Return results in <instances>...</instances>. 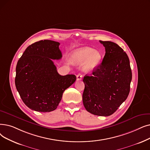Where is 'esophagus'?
<instances>
[{"label":"esophagus","mask_w":150,"mask_h":150,"mask_svg":"<svg viewBox=\"0 0 150 150\" xmlns=\"http://www.w3.org/2000/svg\"><path fill=\"white\" fill-rule=\"evenodd\" d=\"M82 77H83V75L81 74H79L76 75V79L77 80H81L82 79Z\"/></svg>","instance_id":"34e87169"}]
</instances>
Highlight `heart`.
<instances>
[{
  "label": "heart",
  "mask_w": 150,
  "mask_h": 150,
  "mask_svg": "<svg viewBox=\"0 0 150 150\" xmlns=\"http://www.w3.org/2000/svg\"><path fill=\"white\" fill-rule=\"evenodd\" d=\"M102 53L99 50L84 47L75 50L71 54V62L75 64L83 63V70L88 72L93 71L101 62Z\"/></svg>",
  "instance_id": "1"
}]
</instances>
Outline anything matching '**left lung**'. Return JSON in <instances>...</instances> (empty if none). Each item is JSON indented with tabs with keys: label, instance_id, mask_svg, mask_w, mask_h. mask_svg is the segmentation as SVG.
<instances>
[{
	"label": "left lung",
	"instance_id": "8db88e82",
	"mask_svg": "<svg viewBox=\"0 0 150 150\" xmlns=\"http://www.w3.org/2000/svg\"><path fill=\"white\" fill-rule=\"evenodd\" d=\"M99 42L105 48V54L91 75L84 76L83 102L88 112L108 116L127 99L132 71L129 57L119 45L110 41Z\"/></svg>",
	"mask_w": 150,
	"mask_h": 150
}]
</instances>
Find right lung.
<instances>
[{
	"label": "right lung",
	"mask_w": 150,
	"mask_h": 150,
	"mask_svg": "<svg viewBox=\"0 0 150 150\" xmlns=\"http://www.w3.org/2000/svg\"><path fill=\"white\" fill-rule=\"evenodd\" d=\"M59 45L50 40L37 42L25 49L17 62L16 89L25 105L34 111L56 109L64 91L76 80L75 75L57 73L53 59H61Z\"/></svg>",
	"instance_id": "add662e5"
}]
</instances>
